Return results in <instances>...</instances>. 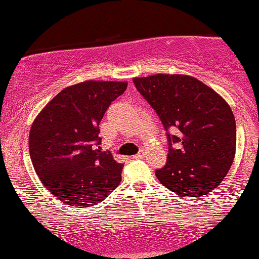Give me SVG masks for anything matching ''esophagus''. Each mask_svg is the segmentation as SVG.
Masks as SVG:
<instances>
[{
    "instance_id": "1",
    "label": "esophagus",
    "mask_w": 259,
    "mask_h": 259,
    "mask_svg": "<svg viewBox=\"0 0 259 259\" xmlns=\"http://www.w3.org/2000/svg\"><path fill=\"white\" fill-rule=\"evenodd\" d=\"M145 157V150H140V152L138 154L134 156V158H144Z\"/></svg>"
}]
</instances>
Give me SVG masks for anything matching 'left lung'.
Segmentation results:
<instances>
[{"label": "left lung", "instance_id": "8db88e82", "mask_svg": "<svg viewBox=\"0 0 259 259\" xmlns=\"http://www.w3.org/2000/svg\"><path fill=\"white\" fill-rule=\"evenodd\" d=\"M133 81L167 130L168 159L156 170L157 179L181 197L209 195L235 157L236 124L230 106L194 76L154 74Z\"/></svg>", "mask_w": 259, "mask_h": 259}]
</instances>
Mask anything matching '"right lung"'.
Instances as JSON below:
<instances>
[{
	"label": "right lung",
	"mask_w": 259,
	"mask_h": 259,
	"mask_svg": "<svg viewBox=\"0 0 259 259\" xmlns=\"http://www.w3.org/2000/svg\"><path fill=\"white\" fill-rule=\"evenodd\" d=\"M125 81H88L68 86L44 107L29 134L37 177L65 204L94 206L119 185L123 164L101 148L100 123L126 90Z\"/></svg>",
	"instance_id": "1"
}]
</instances>
